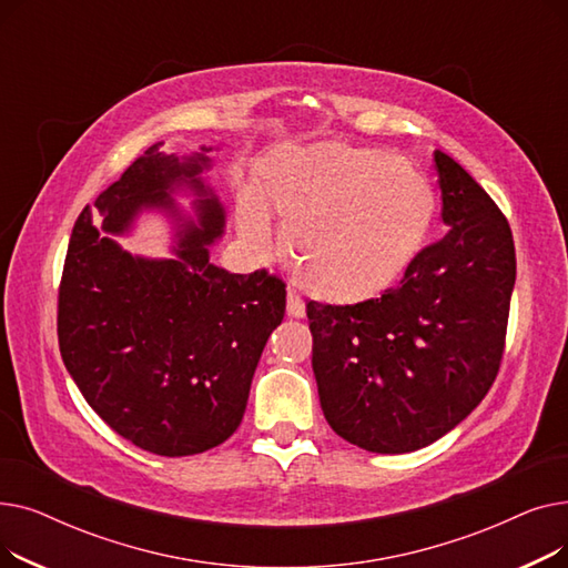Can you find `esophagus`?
I'll use <instances>...</instances> for the list:
<instances>
[{
    "mask_svg": "<svg viewBox=\"0 0 568 568\" xmlns=\"http://www.w3.org/2000/svg\"><path fill=\"white\" fill-rule=\"evenodd\" d=\"M287 315L290 317H304L306 315V306L300 300V294L287 292Z\"/></svg>",
    "mask_w": 568,
    "mask_h": 568,
    "instance_id": "1",
    "label": "esophagus"
}]
</instances>
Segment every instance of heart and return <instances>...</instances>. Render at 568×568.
<instances>
[{"instance_id":"obj_1","label":"heart","mask_w":568,"mask_h":568,"mask_svg":"<svg viewBox=\"0 0 568 568\" xmlns=\"http://www.w3.org/2000/svg\"><path fill=\"white\" fill-rule=\"evenodd\" d=\"M260 189L292 244L296 281L332 306L389 292L424 251L437 206L412 161L341 142L283 149L262 168ZM242 230L255 246L266 242L262 216L244 214Z\"/></svg>"}]
</instances>
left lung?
<instances>
[{
  "label": "left lung",
  "mask_w": 568,
  "mask_h": 568,
  "mask_svg": "<svg viewBox=\"0 0 568 568\" xmlns=\"http://www.w3.org/2000/svg\"><path fill=\"white\" fill-rule=\"evenodd\" d=\"M446 232L403 285L356 306L306 304L324 419L373 454L424 449L495 382L516 285L511 227L452 156L435 152Z\"/></svg>",
  "instance_id": "left-lung-1"
}]
</instances>
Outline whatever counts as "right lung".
Listing matches in <instances>:
<instances>
[{
    "mask_svg": "<svg viewBox=\"0 0 568 568\" xmlns=\"http://www.w3.org/2000/svg\"><path fill=\"white\" fill-rule=\"evenodd\" d=\"M156 142L80 214L59 287L62 359L84 400L140 449L179 458L223 444L244 419L251 382L285 315V283L209 262L225 206L189 156ZM192 200V212L178 202ZM144 213L171 223V255L146 258L113 239Z\"/></svg>",
    "mask_w": 568,
    "mask_h": 568,
    "instance_id": "right-lung-1",
    "label": "right lung"
}]
</instances>
